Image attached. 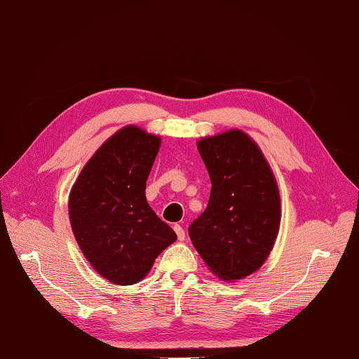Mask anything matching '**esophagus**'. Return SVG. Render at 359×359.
<instances>
[{"label": "esophagus", "mask_w": 359, "mask_h": 359, "mask_svg": "<svg viewBox=\"0 0 359 359\" xmlns=\"http://www.w3.org/2000/svg\"><path fill=\"white\" fill-rule=\"evenodd\" d=\"M173 230H175V233H177L178 240H180V241H184V238H186L184 229H182L181 226H178V224H175V226H173Z\"/></svg>", "instance_id": "1"}]
</instances>
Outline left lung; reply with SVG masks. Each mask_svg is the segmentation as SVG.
<instances>
[{
  "label": "left lung",
  "instance_id": "obj_1",
  "mask_svg": "<svg viewBox=\"0 0 359 359\" xmlns=\"http://www.w3.org/2000/svg\"><path fill=\"white\" fill-rule=\"evenodd\" d=\"M212 189L189 236L207 269L233 283L257 272L273 249L281 224L276 178L259 146L240 129L196 142Z\"/></svg>",
  "mask_w": 359,
  "mask_h": 359
}]
</instances>
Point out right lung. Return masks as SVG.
Returning a JSON list of instances; mask_svg holds the SVG:
<instances>
[{
    "mask_svg": "<svg viewBox=\"0 0 359 359\" xmlns=\"http://www.w3.org/2000/svg\"><path fill=\"white\" fill-rule=\"evenodd\" d=\"M161 137L129 124L106 140L69 195V219L86 259L109 283H140L177 241L146 200V181Z\"/></svg>",
    "mask_w": 359,
    "mask_h": 359,
    "instance_id": "1",
    "label": "right lung"
}]
</instances>
